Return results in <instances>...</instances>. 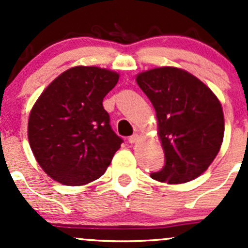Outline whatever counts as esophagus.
Wrapping results in <instances>:
<instances>
[{
  "mask_svg": "<svg viewBox=\"0 0 248 248\" xmlns=\"http://www.w3.org/2000/svg\"><path fill=\"white\" fill-rule=\"evenodd\" d=\"M138 140H139V136H138V134H133V136H131V137H129V138H128V141L129 142H131V144H136V142L137 141H138Z\"/></svg>",
  "mask_w": 248,
  "mask_h": 248,
  "instance_id": "obj_1",
  "label": "esophagus"
}]
</instances>
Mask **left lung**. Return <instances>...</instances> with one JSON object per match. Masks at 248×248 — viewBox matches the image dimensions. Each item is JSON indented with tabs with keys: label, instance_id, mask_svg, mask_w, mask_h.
<instances>
[{
	"label": "left lung",
	"instance_id": "left-lung-1",
	"mask_svg": "<svg viewBox=\"0 0 248 248\" xmlns=\"http://www.w3.org/2000/svg\"><path fill=\"white\" fill-rule=\"evenodd\" d=\"M137 84L156 110L166 166L156 181L184 184L206 170L221 149L224 116L216 94L193 74L176 67L139 73Z\"/></svg>",
	"mask_w": 248,
	"mask_h": 248
}]
</instances>
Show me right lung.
<instances>
[{
    "label": "right lung",
    "mask_w": 248,
    "mask_h": 248,
    "mask_svg": "<svg viewBox=\"0 0 248 248\" xmlns=\"http://www.w3.org/2000/svg\"><path fill=\"white\" fill-rule=\"evenodd\" d=\"M119 78L99 67H72L52 80L32 107L30 146L52 180L84 186L106 172L122 139L110 127L102 102Z\"/></svg>",
    "instance_id": "add662e5"
}]
</instances>
